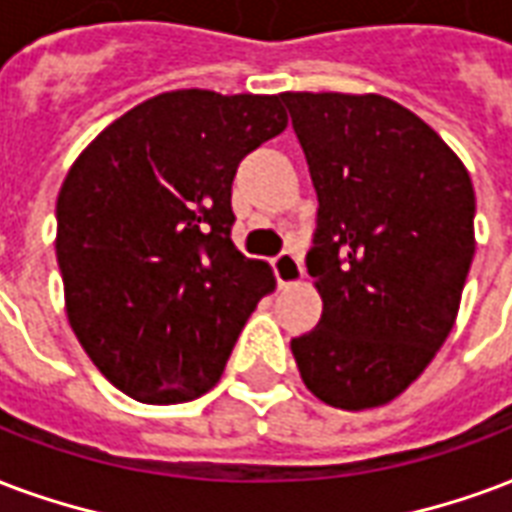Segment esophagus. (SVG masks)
<instances>
[{"instance_id":"34e87169","label":"esophagus","mask_w":512,"mask_h":512,"mask_svg":"<svg viewBox=\"0 0 512 512\" xmlns=\"http://www.w3.org/2000/svg\"><path fill=\"white\" fill-rule=\"evenodd\" d=\"M274 276L276 282L282 287L295 285V282H301V276H304V266H301V257L293 255V252H282L279 257H274Z\"/></svg>"}]
</instances>
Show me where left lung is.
<instances>
[{
  "instance_id": "8db88e82",
  "label": "left lung",
  "mask_w": 512,
  "mask_h": 512,
  "mask_svg": "<svg viewBox=\"0 0 512 512\" xmlns=\"http://www.w3.org/2000/svg\"><path fill=\"white\" fill-rule=\"evenodd\" d=\"M317 192L306 268L320 323L290 350L339 410L396 399L456 323L475 257V189L426 121L380 94L287 92Z\"/></svg>"
}]
</instances>
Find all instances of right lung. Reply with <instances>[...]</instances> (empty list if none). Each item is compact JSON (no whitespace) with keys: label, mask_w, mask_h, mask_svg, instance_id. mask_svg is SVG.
Segmentation results:
<instances>
[{"label":"right lung","mask_w":512,"mask_h":512,"mask_svg":"<svg viewBox=\"0 0 512 512\" xmlns=\"http://www.w3.org/2000/svg\"><path fill=\"white\" fill-rule=\"evenodd\" d=\"M287 127L279 97L168 92L124 113L75 160L56 200L67 317L127 396L179 404L211 391L274 287L230 241L246 154Z\"/></svg>","instance_id":"right-lung-1"}]
</instances>
